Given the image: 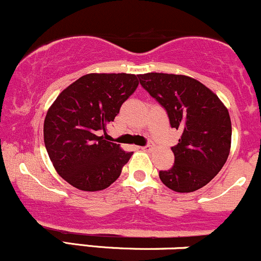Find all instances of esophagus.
Returning a JSON list of instances; mask_svg holds the SVG:
<instances>
[{"label": "esophagus", "instance_id": "1", "mask_svg": "<svg viewBox=\"0 0 261 261\" xmlns=\"http://www.w3.org/2000/svg\"><path fill=\"white\" fill-rule=\"evenodd\" d=\"M141 149H143V151H146V152H149V151H152V149H153V145H152V143L149 142L148 145H146V146H143V147H141Z\"/></svg>", "mask_w": 261, "mask_h": 261}]
</instances>
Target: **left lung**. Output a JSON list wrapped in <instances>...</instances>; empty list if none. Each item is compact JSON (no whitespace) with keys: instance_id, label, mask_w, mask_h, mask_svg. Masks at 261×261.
Segmentation results:
<instances>
[{"instance_id":"1","label":"left lung","mask_w":261,"mask_h":261,"mask_svg":"<svg viewBox=\"0 0 261 261\" xmlns=\"http://www.w3.org/2000/svg\"><path fill=\"white\" fill-rule=\"evenodd\" d=\"M141 86L168 114L170 126L181 131L172 147L174 164L160 178L176 193L205 187L226 163L230 151L232 124L228 109L211 89L184 74H139Z\"/></svg>"}]
</instances>
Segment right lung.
<instances>
[{"label": "right lung", "instance_id": "right-lung-1", "mask_svg": "<svg viewBox=\"0 0 261 261\" xmlns=\"http://www.w3.org/2000/svg\"><path fill=\"white\" fill-rule=\"evenodd\" d=\"M136 74L88 73L58 95L44 120V143L58 174L83 191L112 185L133 152L107 141V126L139 86Z\"/></svg>", "mask_w": 261, "mask_h": 261}]
</instances>
